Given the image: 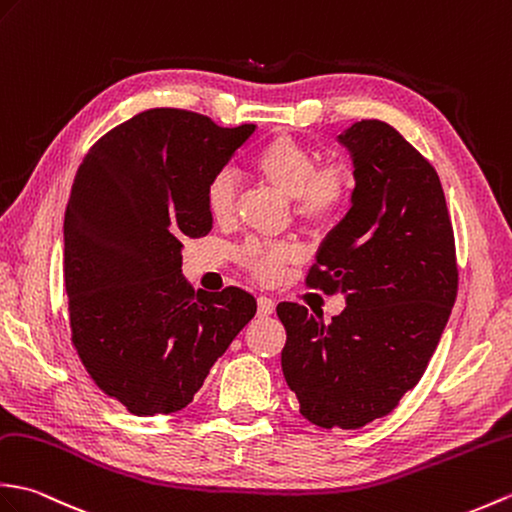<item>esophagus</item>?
<instances>
[{
	"label": "esophagus",
	"instance_id": "obj_1",
	"mask_svg": "<svg viewBox=\"0 0 512 512\" xmlns=\"http://www.w3.org/2000/svg\"><path fill=\"white\" fill-rule=\"evenodd\" d=\"M275 312V301L268 299V296H259L257 299V314L259 316H270Z\"/></svg>",
	"mask_w": 512,
	"mask_h": 512
}]
</instances>
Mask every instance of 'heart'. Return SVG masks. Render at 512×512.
<instances>
[{"instance_id":"b5f03b06","label":"heart","mask_w":512,"mask_h":512,"mask_svg":"<svg viewBox=\"0 0 512 512\" xmlns=\"http://www.w3.org/2000/svg\"><path fill=\"white\" fill-rule=\"evenodd\" d=\"M253 172L292 198L294 218L310 229H327L349 209L358 187V172L347 159L316 161L314 150L288 133L270 137L251 157ZM237 181L229 170L213 174L205 187V205L216 222L233 218ZM237 259L259 281H277L301 259L294 242H246Z\"/></svg>"}]
</instances>
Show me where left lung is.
<instances>
[{"mask_svg":"<svg viewBox=\"0 0 512 512\" xmlns=\"http://www.w3.org/2000/svg\"><path fill=\"white\" fill-rule=\"evenodd\" d=\"M353 152V205L305 283L344 294L325 323L283 301V377L318 427L358 430L419 384L458 294L454 227L434 165L379 120L338 137Z\"/></svg>","mask_w":512,"mask_h":512,"instance_id":"1","label":"left lung"}]
</instances>
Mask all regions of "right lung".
Masks as SVG:
<instances>
[{"mask_svg":"<svg viewBox=\"0 0 512 512\" xmlns=\"http://www.w3.org/2000/svg\"><path fill=\"white\" fill-rule=\"evenodd\" d=\"M253 133L148 109L95 141L76 172L63 253L71 344L137 417L183 410L257 312L253 294H194L181 275L183 242L211 231L207 181Z\"/></svg>","mask_w":512,"mask_h":512,"instance_id":"right-lung-1","label":"right lung"}]
</instances>
